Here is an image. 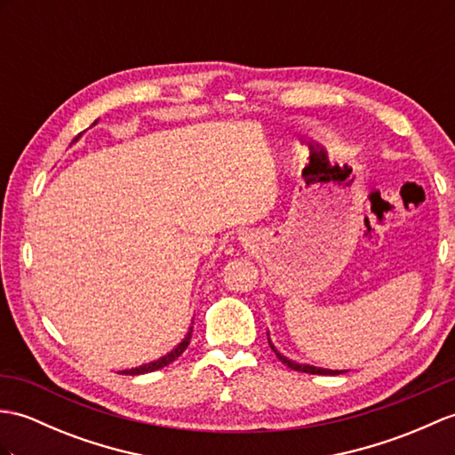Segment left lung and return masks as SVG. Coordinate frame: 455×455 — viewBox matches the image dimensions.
Wrapping results in <instances>:
<instances>
[{"label": "left lung", "mask_w": 455, "mask_h": 455, "mask_svg": "<svg viewBox=\"0 0 455 455\" xmlns=\"http://www.w3.org/2000/svg\"><path fill=\"white\" fill-rule=\"evenodd\" d=\"M267 339H269V345L273 351H275V355L279 356V361H283V364H287L289 368H292V371H299V372H308V374H322V376H335V374H343V372H348V371H331V368H322V366H314V364H306V363H299V361H292V358H289L287 355H283L279 348L273 345L271 337H269V331H267Z\"/></svg>", "instance_id": "8db88e82"}]
</instances>
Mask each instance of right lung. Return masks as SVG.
I'll return each instance as SVG.
<instances>
[{
	"label": "right lung",
	"instance_id": "1",
	"mask_svg": "<svg viewBox=\"0 0 455 455\" xmlns=\"http://www.w3.org/2000/svg\"><path fill=\"white\" fill-rule=\"evenodd\" d=\"M97 122H99V120H94V124H92V125H97ZM81 135H83V133H79V135L73 137V141H71V143H77V141L81 140ZM192 323H194V318H192ZM192 331H194V325H189V327H188V331H186V335H184V339L180 341V343L172 348V351H168V353H166V355H163L161 358H156V361L145 363V364H141V366H135V368H125V371H120V374H125V376H137V374H147V372L161 371V368H164V366L171 364L172 361H176V358L186 351V347L189 345V339H192Z\"/></svg>",
	"mask_w": 455,
	"mask_h": 455
}]
</instances>
